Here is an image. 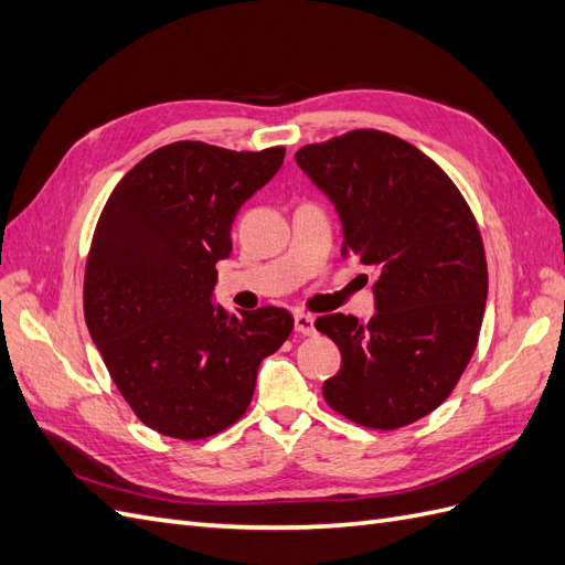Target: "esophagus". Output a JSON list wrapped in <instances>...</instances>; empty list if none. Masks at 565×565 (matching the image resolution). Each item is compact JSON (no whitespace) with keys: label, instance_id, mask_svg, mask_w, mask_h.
<instances>
[{"label":"esophagus","instance_id":"obj_1","mask_svg":"<svg viewBox=\"0 0 565 565\" xmlns=\"http://www.w3.org/2000/svg\"><path fill=\"white\" fill-rule=\"evenodd\" d=\"M295 330H297L299 334H303V337L316 334V320H313V316H309V313H297V316H295Z\"/></svg>","mask_w":565,"mask_h":565}]
</instances>
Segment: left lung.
I'll use <instances>...</instances> for the list:
<instances>
[{"mask_svg": "<svg viewBox=\"0 0 565 565\" xmlns=\"http://www.w3.org/2000/svg\"><path fill=\"white\" fill-rule=\"evenodd\" d=\"M295 160L334 204L344 254L377 270L367 324L316 320L341 351L322 396L370 429L413 424L450 396L481 332L488 266L469 204L431 158L384 131L303 146Z\"/></svg>", "mask_w": 565, "mask_h": 565, "instance_id": "8db88e82", "label": "left lung"}]
</instances>
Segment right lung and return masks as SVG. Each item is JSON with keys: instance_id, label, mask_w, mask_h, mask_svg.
<instances>
[{"instance_id": "1", "label": "right lung", "mask_w": 565, "mask_h": 565, "mask_svg": "<svg viewBox=\"0 0 565 565\" xmlns=\"http://www.w3.org/2000/svg\"><path fill=\"white\" fill-rule=\"evenodd\" d=\"M282 158L280 146L169 143L129 169L100 212L84 318L119 393L158 434L198 440L241 419L262 361L295 328L276 306L228 316L214 301L233 218Z\"/></svg>"}]
</instances>
